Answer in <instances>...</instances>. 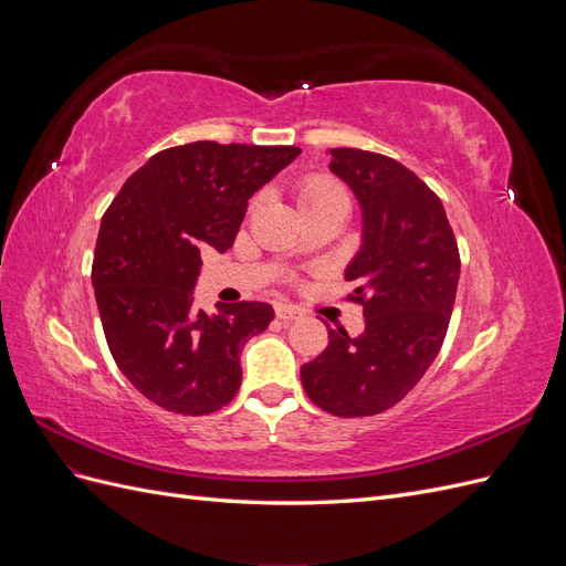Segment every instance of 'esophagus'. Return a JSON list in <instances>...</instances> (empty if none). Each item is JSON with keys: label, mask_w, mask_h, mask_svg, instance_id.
Wrapping results in <instances>:
<instances>
[{"label": "esophagus", "mask_w": 566, "mask_h": 566, "mask_svg": "<svg viewBox=\"0 0 566 566\" xmlns=\"http://www.w3.org/2000/svg\"><path fill=\"white\" fill-rule=\"evenodd\" d=\"M276 316L281 321H295L302 316V310L295 304H276Z\"/></svg>", "instance_id": "34e87169"}]
</instances>
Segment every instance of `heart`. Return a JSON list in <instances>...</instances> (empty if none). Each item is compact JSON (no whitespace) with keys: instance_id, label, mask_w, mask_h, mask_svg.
Instances as JSON below:
<instances>
[{"instance_id":"obj_1","label":"heart","mask_w":566,"mask_h":566,"mask_svg":"<svg viewBox=\"0 0 566 566\" xmlns=\"http://www.w3.org/2000/svg\"><path fill=\"white\" fill-rule=\"evenodd\" d=\"M337 196H345V191H342L335 181L325 179V177H306L297 184V198H300L302 210L314 208V205L337 198Z\"/></svg>"}]
</instances>
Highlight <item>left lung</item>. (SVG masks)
<instances>
[{
    "label": "left lung",
    "mask_w": 566,
    "mask_h": 566,
    "mask_svg": "<svg viewBox=\"0 0 566 566\" xmlns=\"http://www.w3.org/2000/svg\"><path fill=\"white\" fill-rule=\"evenodd\" d=\"M331 172L361 208V245L345 279L356 283L366 328L358 337L328 331V347L300 378L323 410L361 418L401 401L432 366L451 321L460 256L441 200L401 163L331 148Z\"/></svg>",
    "instance_id": "left-lung-1"
}]
</instances>
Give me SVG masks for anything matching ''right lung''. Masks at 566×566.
<instances>
[{
	"instance_id": "add662e5",
	"label": "right lung",
	"mask_w": 566,
	"mask_h": 566,
	"mask_svg": "<svg viewBox=\"0 0 566 566\" xmlns=\"http://www.w3.org/2000/svg\"><path fill=\"white\" fill-rule=\"evenodd\" d=\"M300 156L295 146L196 142L160 150L119 188L94 252L92 283L111 354L146 399L184 416L227 406L241 347L266 331V302L193 306L200 252H227L248 200Z\"/></svg>"
}]
</instances>
